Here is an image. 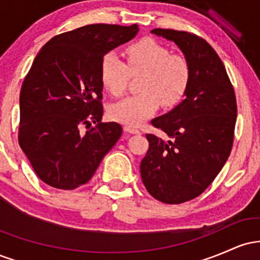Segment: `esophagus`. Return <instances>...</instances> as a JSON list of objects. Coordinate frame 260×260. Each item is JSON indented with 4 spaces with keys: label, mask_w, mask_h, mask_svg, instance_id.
<instances>
[{
    "label": "esophagus",
    "mask_w": 260,
    "mask_h": 260,
    "mask_svg": "<svg viewBox=\"0 0 260 260\" xmlns=\"http://www.w3.org/2000/svg\"><path fill=\"white\" fill-rule=\"evenodd\" d=\"M124 131L131 134H139L140 133V131L137 129V128H132V127H128V126L124 127Z\"/></svg>",
    "instance_id": "obj_1"
}]
</instances>
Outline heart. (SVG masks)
I'll return each mask as SVG.
<instances>
[{
    "mask_svg": "<svg viewBox=\"0 0 260 260\" xmlns=\"http://www.w3.org/2000/svg\"><path fill=\"white\" fill-rule=\"evenodd\" d=\"M126 63L109 52L101 59L100 79L112 96H122L131 77L142 76L140 94L118 101L110 107L113 121L136 127L157 111L160 105L170 109L186 96L190 83V67L186 58L170 55L165 46L143 39L127 46Z\"/></svg>",
    "mask_w": 260,
    "mask_h": 260,
    "instance_id": "heart-1",
    "label": "heart"
}]
</instances>
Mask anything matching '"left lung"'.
I'll use <instances>...</instances> for the list:
<instances>
[{"label":"left lung","instance_id":"8db88e82","mask_svg":"<svg viewBox=\"0 0 260 260\" xmlns=\"http://www.w3.org/2000/svg\"><path fill=\"white\" fill-rule=\"evenodd\" d=\"M151 32L180 47L189 63L190 83L182 103L151 121L170 140L147 134L140 175L155 199L181 204L202 194L229 159L237 104L225 66L204 39L172 29Z\"/></svg>","mask_w":260,"mask_h":260}]
</instances>
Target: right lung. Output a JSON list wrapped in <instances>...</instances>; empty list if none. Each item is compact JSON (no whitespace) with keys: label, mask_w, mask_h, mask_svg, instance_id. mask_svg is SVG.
Wrapping results in <instances>:
<instances>
[{"label":"right lung","mask_w":260,"mask_h":260,"mask_svg":"<svg viewBox=\"0 0 260 260\" xmlns=\"http://www.w3.org/2000/svg\"><path fill=\"white\" fill-rule=\"evenodd\" d=\"M138 31L137 24L85 25L53 37L35 57L20 90L18 140L49 186L71 190L86 183L120 139L121 124L101 122L100 64Z\"/></svg>","instance_id":"1"}]
</instances>
